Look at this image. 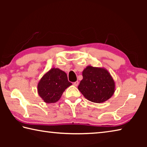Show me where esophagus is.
Returning a JSON list of instances; mask_svg holds the SVG:
<instances>
[{
    "instance_id": "esophagus-1",
    "label": "esophagus",
    "mask_w": 147,
    "mask_h": 147,
    "mask_svg": "<svg viewBox=\"0 0 147 147\" xmlns=\"http://www.w3.org/2000/svg\"><path fill=\"white\" fill-rule=\"evenodd\" d=\"M78 84H79V82H78V81H76V82H74L73 83V85L74 86H78Z\"/></svg>"
}]
</instances>
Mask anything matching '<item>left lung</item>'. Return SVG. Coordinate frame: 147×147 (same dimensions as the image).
Returning <instances> with one entry per match:
<instances>
[{
  "label": "left lung",
  "mask_w": 147,
  "mask_h": 147,
  "mask_svg": "<svg viewBox=\"0 0 147 147\" xmlns=\"http://www.w3.org/2000/svg\"><path fill=\"white\" fill-rule=\"evenodd\" d=\"M82 76L78 88L88 100L102 103L115 93V81L105 68L88 65L84 69Z\"/></svg>",
  "instance_id": "left-lung-1"
}]
</instances>
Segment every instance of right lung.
<instances>
[{
    "mask_svg": "<svg viewBox=\"0 0 147 147\" xmlns=\"http://www.w3.org/2000/svg\"><path fill=\"white\" fill-rule=\"evenodd\" d=\"M72 85L67 74L58 68H52L42 76L38 84V93L45 102L55 103L65 90Z\"/></svg>",
    "mask_w": 147,
    "mask_h": 147,
    "instance_id": "add662e5",
    "label": "right lung"
}]
</instances>
